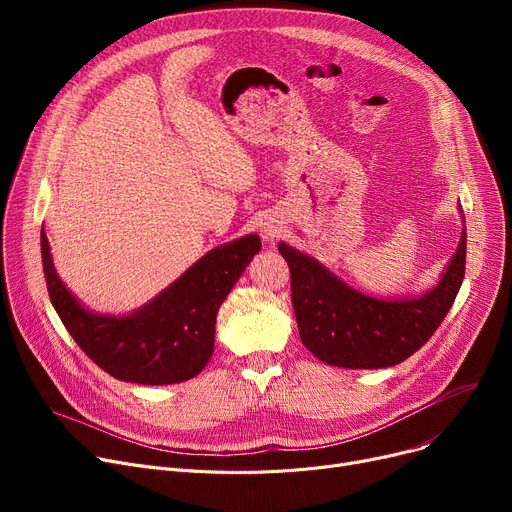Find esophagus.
<instances>
[{
    "instance_id": "1",
    "label": "esophagus",
    "mask_w": 512,
    "mask_h": 512,
    "mask_svg": "<svg viewBox=\"0 0 512 512\" xmlns=\"http://www.w3.org/2000/svg\"><path fill=\"white\" fill-rule=\"evenodd\" d=\"M263 232H265L267 236H274V230H272V228H263Z\"/></svg>"
}]
</instances>
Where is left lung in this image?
<instances>
[{
	"mask_svg": "<svg viewBox=\"0 0 512 512\" xmlns=\"http://www.w3.org/2000/svg\"><path fill=\"white\" fill-rule=\"evenodd\" d=\"M465 220V218H463ZM290 270L292 307L309 351L328 365L382 369L398 365L432 338L465 278L467 232L440 282L415 299H375L363 294L313 257L278 245Z\"/></svg>",
	"mask_w": 512,
	"mask_h": 512,
	"instance_id": "1",
	"label": "left lung"
}]
</instances>
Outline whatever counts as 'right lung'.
Wrapping results in <instances>:
<instances>
[{"label":"right lung","mask_w":512,"mask_h":512,"mask_svg":"<svg viewBox=\"0 0 512 512\" xmlns=\"http://www.w3.org/2000/svg\"><path fill=\"white\" fill-rule=\"evenodd\" d=\"M259 249L257 234L215 247L153 301L116 317L76 301L56 274L41 230L49 299L74 342L112 378L145 386L186 382L205 369L213 355L215 315Z\"/></svg>","instance_id":"right-lung-1"}]
</instances>
